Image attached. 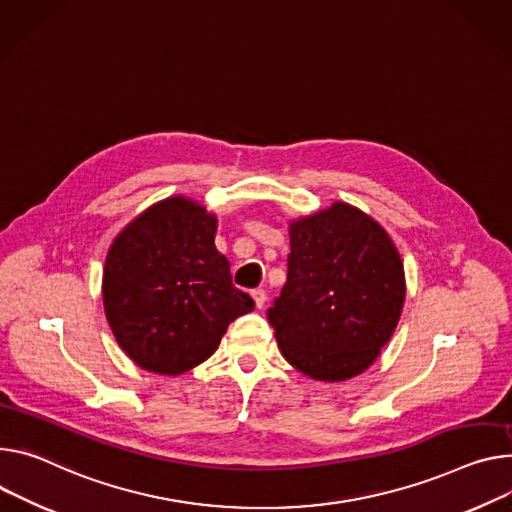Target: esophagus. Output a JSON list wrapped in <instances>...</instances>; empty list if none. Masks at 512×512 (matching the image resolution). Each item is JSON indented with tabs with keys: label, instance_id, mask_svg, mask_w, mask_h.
Instances as JSON below:
<instances>
[{
	"label": "esophagus",
	"instance_id": "34e87169",
	"mask_svg": "<svg viewBox=\"0 0 512 512\" xmlns=\"http://www.w3.org/2000/svg\"><path fill=\"white\" fill-rule=\"evenodd\" d=\"M251 296H253V300H255V306L257 308H263V304H265V300H267V296H265V290H253L251 292Z\"/></svg>",
	"mask_w": 512,
	"mask_h": 512
}]
</instances>
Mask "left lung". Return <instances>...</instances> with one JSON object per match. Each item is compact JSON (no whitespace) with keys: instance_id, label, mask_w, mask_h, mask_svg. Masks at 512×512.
<instances>
[{"instance_id":"1","label":"left lung","mask_w":512,"mask_h":512,"mask_svg":"<svg viewBox=\"0 0 512 512\" xmlns=\"http://www.w3.org/2000/svg\"><path fill=\"white\" fill-rule=\"evenodd\" d=\"M404 296V265L388 232L335 202L290 222L288 282L267 318L288 363L312 380L343 382L378 359Z\"/></svg>"}]
</instances>
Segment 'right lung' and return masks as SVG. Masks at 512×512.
Returning a JSON list of instances; mask_svg holds the SVG:
<instances>
[{
	"label": "right lung",
	"mask_w": 512,
	"mask_h": 512,
	"mask_svg": "<svg viewBox=\"0 0 512 512\" xmlns=\"http://www.w3.org/2000/svg\"><path fill=\"white\" fill-rule=\"evenodd\" d=\"M216 226L204 206L173 196L138 214L108 251L106 318L122 351L147 371L177 376L200 365L255 306L232 286Z\"/></svg>",
	"instance_id": "obj_1"
}]
</instances>
